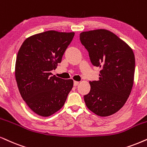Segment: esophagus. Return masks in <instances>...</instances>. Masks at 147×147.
<instances>
[{"label":"esophagus","mask_w":147,"mask_h":147,"mask_svg":"<svg viewBox=\"0 0 147 147\" xmlns=\"http://www.w3.org/2000/svg\"><path fill=\"white\" fill-rule=\"evenodd\" d=\"M79 81H74V85H75V86H77V85H79Z\"/></svg>","instance_id":"34e87169"}]
</instances>
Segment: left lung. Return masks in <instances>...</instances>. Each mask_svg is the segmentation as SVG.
I'll list each match as a JSON object with an SVG mask.
<instances>
[{
    "instance_id": "1",
    "label": "left lung",
    "mask_w": 147,
    "mask_h": 147,
    "mask_svg": "<svg viewBox=\"0 0 147 147\" xmlns=\"http://www.w3.org/2000/svg\"><path fill=\"white\" fill-rule=\"evenodd\" d=\"M80 40L89 52L91 62L101 68L98 81H90V92L84 96L87 107L100 117L119 111L133 87L135 57L128 45L105 29L83 32Z\"/></svg>"
}]
</instances>
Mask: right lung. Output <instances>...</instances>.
Instances as JSON below:
<instances>
[{
    "mask_svg": "<svg viewBox=\"0 0 147 147\" xmlns=\"http://www.w3.org/2000/svg\"><path fill=\"white\" fill-rule=\"evenodd\" d=\"M75 32L49 30L28 37L18 53L16 79L22 98L42 117L54 114L64 106L73 87L72 79L52 76L71 42Z\"/></svg>",
    "mask_w": 147,
    "mask_h": 147,
    "instance_id": "1",
    "label": "right lung"
}]
</instances>
